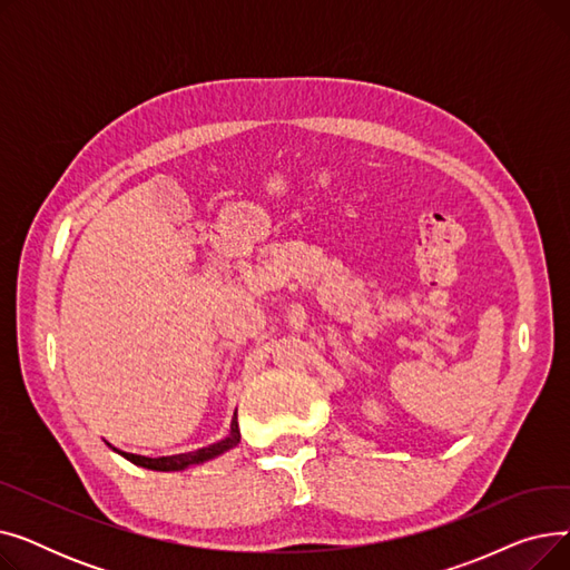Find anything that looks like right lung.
<instances>
[{
  "instance_id": "obj_1",
  "label": "right lung",
  "mask_w": 570,
  "mask_h": 570,
  "mask_svg": "<svg viewBox=\"0 0 570 570\" xmlns=\"http://www.w3.org/2000/svg\"><path fill=\"white\" fill-rule=\"evenodd\" d=\"M239 443V428H237V409L233 413V421H230V430H228V436L217 441V443H209L205 448H198V451L194 453H179V455H166V458H145V455H134V453H125V451H117V448H110L117 453L122 455L125 460H129L131 464L136 466H142V469H153V471H185L189 466H196V464H205L209 460H215L228 451H233V448Z\"/></svg>"
}]
</instances>
